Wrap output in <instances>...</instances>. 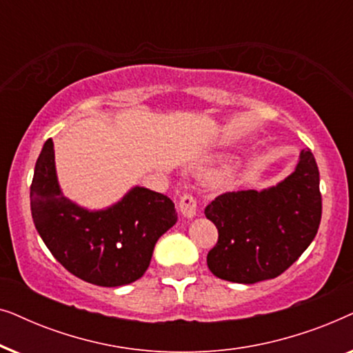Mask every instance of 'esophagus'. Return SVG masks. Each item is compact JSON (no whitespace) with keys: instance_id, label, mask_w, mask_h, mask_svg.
Listing matches in <instances>:
<instances>
[{"instance_id":"obj_1","label":"esophagus","mask_w":353,"mask_h":353,"mask_svg":"<svg viewBox=\"0 0 353 353\" xmlns=\"http://www.w3.org/2000/svg\"><path fill=\"white\" fill-rule=\"evenodd\" d=\"M180 212L185 219H194L196 212H197V205H196V199L191 194H185L180 199Z\"/></svg>"}]
</instances>
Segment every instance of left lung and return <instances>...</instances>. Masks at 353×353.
<instances>
[{
    "instance_id": "8db88e82",
    "label": "left lung",
    "mask_w": 353,
    "mask_h": 353,
    "mask_svg": "<svg viewBox=\"0 0 353 353\" xmlns=\"http://www.w3.org/2000/svg\"><path fill=\"white\" fill-rule=\"evenodd\" d=\"M204 214L219 230L207 265L225 281L254 284L273 279L301 257L321 220L320 172L302 151L291 175L265 190L225 192Z\"/></svg>"
}]
</instances>
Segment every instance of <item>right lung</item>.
Returning a JSON list of instances; mask_svg holds the SVG:
<instances>
[{
	"instance_id": "obj_1",
	"label": "right lung",
	"mask_w": 353,
	"mask_h": 353,
	"mask_svg": "<svg viewBox=\"0 0 353 353\" xmlns=\"http://www.w3.org/2000/svg\"><path fill=\"white\" fill-rule=\"evenodd\" d=\"M30 209L38 234L57 262L104 288L141 278L157 239L178 220L167 196L138 185L105 209L91 210L67 199L57 180L52 139L43 144L35 163Z\"/></svg>"
}]
</instances>
